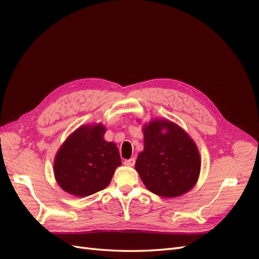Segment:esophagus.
Returning a JSON list of instances; mask_svg holds the SVG:
<instances>
[{
    "label": "esophagus",
    "mask_w": 259,
    "mask_h": 259,
    "mask_svg": "<svg viewBox=\"0 0 259 259\" xmlns=\"http://www.w3.org/2000/svg\"><path fill=\"white\" fill-rule=\"evenodd\" d=\"M135 162H136V160L134 158L128 159V160H124V164L126 166H134L135 165Z\"/></svg>",
    "instance_id": "esophagus-1"
}]
</instances>
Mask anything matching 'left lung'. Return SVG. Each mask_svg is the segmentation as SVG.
<instances>
[{"label":"left lung","mask_w":259,"mask_h":259,"mask_svg":"<svg viewBox=\"0 0 259 259\" xmlns=\"http://www.w3.org/2000/svg\"><path fill=\"white\" fill-rule=\"evenodd\" d=\"M163 129L167 132L162 133ZM145 148L135 167L151 192L164 198L189 191L199 177V150L187 133L166 120H154L144 127Z\"/></svg>","instance_id":"1"}]
</instances>
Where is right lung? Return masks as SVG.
<instances>
[{
	"label": "right lung",
	"mask_w": 259,
	"mask_h": 259,
	"mask_svg": "<svg viewBox=\"0 0 259 259\" xmlns=\"http://www.w3.org/2000/svg\"><path fill=\"white\" fill-rule=\"evenodd\" d=\"M106 128L85 125L70 135L57 152L55 177L66 192L88 197L110 184L114 170L121 165L117 147L104 139Z\"/></svg>",
	"instance_id": "obj_1"
}]
</instances>
